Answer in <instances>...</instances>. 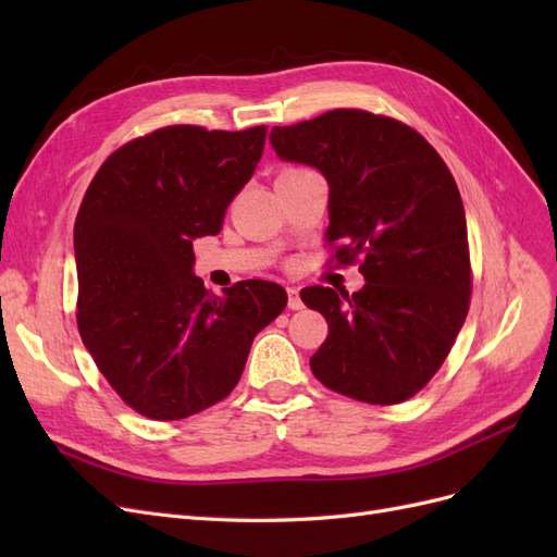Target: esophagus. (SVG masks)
<instances>
[{
  "mask_svg": "<svg viewBox=\"0 0 557 557\" xmlns=\"http://www.w3.org/2000/svg\"><path fill=\"white\" fill-rule=\"evenodd\" d=\"M288 307L293 309V311H299L301 307V297H299V290L297 288H288Z\"/></svg>",
  "mask_w": 557,
  "mask_h": 557,
  "instance_id": "1",
  "label": "esophagus"
}]
</instances>
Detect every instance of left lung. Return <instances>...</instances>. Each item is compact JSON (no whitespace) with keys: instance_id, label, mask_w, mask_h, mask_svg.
I'll list each match as a JSON object with an SVG mask.
<instances>
[{"instance_id":"obj_1","label":"left lung","mask_w":557,"mask_h":557,"mask_svg":"<svg viewBox=\"0 0 557 557\" xmlns=\"http://www.w3.org/2000/svg\"><path fill=\"white\" fill-rule=\"evenodd\" d=\"M269 141L283 162L325 176L327 242L346 244L342 262L362 258L358 293L301 290L330 325L311 372L367 404L413 397L444 364L469 309L465 207L446 162L416 129L358 109L274 127Z\"/></svg>"}]
</instances>
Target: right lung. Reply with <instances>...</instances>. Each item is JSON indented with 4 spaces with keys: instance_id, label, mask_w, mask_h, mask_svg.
Returning a JSON list of instances; mask_svg holds the SVG:
<instances>
[{
    "instance_id": "add662e5",
    "label": "right lung",
    "mask_w": 557,
    "mask_h": 557,
    "mask_svg": "<svg viewBox=\"0 0 557 557\" xmlns=\"http://www.w3.org/2000/svg\"><path fill=\"white\" fill-rule=\"evenodd\" d=\"M267 127H162L99 166L74 225L78 332L125 404L153 420L213 407L239 383L260 330L288 305L272 281L211 295L193 242L221 232L262 158Z\"/></svg>"
}]
</instances>
